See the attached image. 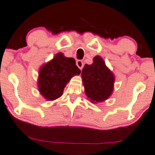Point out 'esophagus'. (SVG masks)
Segmentation results:
<instances>
[{
  "instance_id": "34e87169",
  "label": "esophagus",
  "mask_w": 155,
  "mask_h": 155,
  "mask_svg": "<svg viewBox=\"0 0 155 155\" xmlns=\"http://www.w3.org/2000/svg\"><path fill=\"white\" fill-rule=\"evenodd\" d=\"M76 65H77V67L79 68L80 70H82V68H83V62H82V61L81 60H78L77 61H76Z\"/></svg>"
}]
</instances>
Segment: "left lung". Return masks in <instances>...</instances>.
Returning <instances> with one entry per match:
<instances>
[{"label":"left lung","instance_id":"1","mask_svg":"<svg viewBox=\"0 0 155 155\" xmlns=\"http://www.w3.org/2000/svg\"><path fill=\"white\" fill-rule=\"evenodd\" d=\"M81 76L85 93L91 103L104 102L112 95L115 76L101 56H95L91 64H85Z\"/></svg>","mask_w":155,"mask_h":155}]
</instances>
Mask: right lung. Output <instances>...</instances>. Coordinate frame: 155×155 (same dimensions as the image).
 <instances>
[{"label": "right lung", "instance_id": "1", "mask_svg": "<svg viewBox=\"0 0 155 155\" xmlns=\"http://www.w3.org/2000/svg\"><path fill=\"white\" fill-rule=\"evenodd\" d=\"M80 73L74 58L65 57L62 52L57 53L40 68L37 79L39 91L47 101H54L61 96L70 79Z\"/></svg>", "mask_w": 155, "mask_h": 155}]
</instances>
